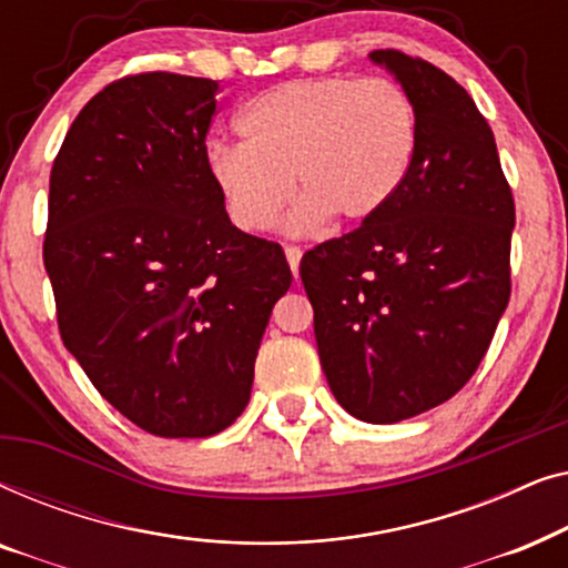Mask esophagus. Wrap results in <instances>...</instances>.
<instances>
[{
	"instance_id": "1",
	"label": "esophagus",
	"mask_w": 568,
	"mask_h": 568,
	"mask_svg": "<svg viewBox=\"0 0 568 568\" xmlns=\"http://www.w3.org/2000/svg\"><path fill=\"white\" fill-rule=\"evenodd\" d=\"M284 255H286V261H290V268H292V274L297 276L300 274V261H302V251L297 245H286L284 247Z\"/></svg>"
}]
</instances>
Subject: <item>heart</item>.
<instances>
[{"label": "heart", "mask_w": 568, "mask_h": 568, "mask_svg": "<svg viewBox=\"0 0 568 568\" xmlns=\"http://www.w3.org/2000/svg\"><path fill=\"white\" fill-rule=\"evenodd\" d=\"M245 142H216L206 162L232 222L245 232L276 224L294 193L292 230L325 220L352 227L390 204L414 162L418 119L390 80L315 77L284 82L240 113Z\"/></svg>", "instance_id": "obj_1"}]
</instances>
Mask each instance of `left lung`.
Wrapping results in <instances>:
<instances>
[{
	"label": "left lung",
	"mask_w": 568,
	"mask_h": 568,
	"mask_svg": "<svg viewBox=\"0 0 568 568\" xmlns=\"http://www.w3.org/2000/svg\"><path fill=\"white\" fill-rule=\"evenodd\" d=\"M416 108L418 139L390 204L302 255L325 377L348 414L395 424L476 375L511 292L515 199L494 131L429 61L369 53Z\"/></svg>",
	"instance_id": "left-lung-1"
}]
</instances>
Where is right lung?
Segmentation results:
<instances>
[{
    "mask_svg": "<svg viewBox=\"0 0 568 568\" xmlns=\"http://www.w3.org/2000/svg\"><path fill=\"white\" fill-rule=\"evenodd\" d=\"M216 92L206 77H121L51 168L43 263L61 341L154 437H212L243 414L292 284L282 245L240 232L209 173Z\"/></svg>",
    "mask_w": 568,
    "mask_h": 568,
    "instance_id": "1",
    "label": "right lung"
}]
</instances>
